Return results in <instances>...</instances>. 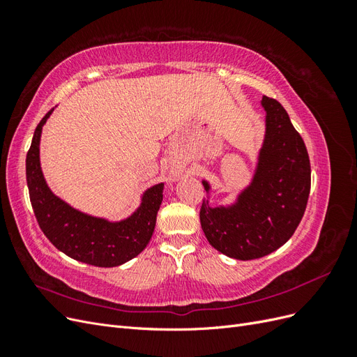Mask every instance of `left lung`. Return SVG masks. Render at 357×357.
I'll return each instance as SVG.
<instances>
[{
	"label": "left lung",
	"instance_id": "left-lung-1",
	"mask_svg": "<svg viewBox=\"0 0 357 357\" xmlns=\"http://www.w3.org/2000/svg\"><path fill=\"white\" fill-rule=\"evenodd\" d=\"M266 132L252 185L229 207L202 201L199 220L208 243L220 253L252 261L282 247L305 213L311 167L304 139L278 101L264 96ZM210 190L207 181H202Z\"/></svg>",
	"mask_w": 357,
	"mask_h": 357
}]
</instances>
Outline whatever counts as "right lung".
Masks as SVG:
<instances>
[{
  "label": "right lung",
  "instance_id": "obj_1",
  "mask_svg": "<svg viewBox=\"0 0 357 357\" xmlns=\"http://www.w3.org/2000/svg\"><path fill=\"white\" fill-rule=\"evenodd\" d=\"M50 110L37 125L26 155L32 210L49 241L67 256L93 266H119L142 253L152 238L164 183L147 189L138 210L121 222L92 218L53 195L40 167V137Z\"/></svg>",
  "mask_w": 357,
  "mask_h": 357
}]
</instances>
